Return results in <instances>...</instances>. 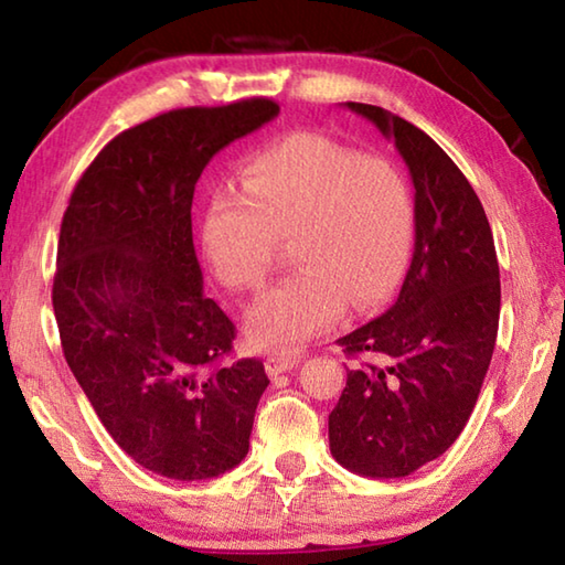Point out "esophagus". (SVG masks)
<instances>
[{"label":"esophagus","instance_id":"1","mask_svg":"<svg viewBox=\"0 0 565 565\" xmlns=\"http://www.w3.org/2000/svg\"><path fill=\"white\" fill-rule=\"evenodd\" d=\"M299 361H301V356H296V353L274 351V353H269V359H266V369H269L271 376H279V374H286V371H291Z\"/></svg>","mask_w":565,"mask_h":565}]
</instances>
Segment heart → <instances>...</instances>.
<instances>
[{
    "label": "heart",
    "instance_id": "obj_1",
    "mask_svg": "<svg viewBox=\"0 0 565 565\" xmlns=\"http://www.w3.org/2000/svg\"><path fill=\"white\" fill-rule=\"evenodd\" d=\"M416 242L408 179L319 134H291L256 151L236 189L216 191L202 244L216 279L259 291L289 244L299 266L246 313L256 347L291 349L349 309L384 306L404 281Z\"/></svg>",
    "mask_w": 565,
    "mask_h": 565
}]
</instances>
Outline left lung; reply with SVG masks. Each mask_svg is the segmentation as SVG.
<instances>
[{"label": "left lung", "mask_w": 565, "mask_h": 565, "mask_svg": "<svg viewBox=\"0 0 565 565\" xmlns=\"http://www.w3.org/2000/svg\"><path fill=\"white\" fill-rule=\"evenodd\" d=\"M347 107L404 157L416 244L398 301L339 339L361 363L329 414V446L353 473L401 478L448 451L481 394L499 333V259L483 206L451 157L396 114Z\"/></svg>", "instance_id": "8db88e82"}]
</instances>
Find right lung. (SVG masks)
<instances>
[{
	"mask_svg": "<svg viewBox=\"0 0 565 565\" xmlns=\"http://www.w3.org/2000/svg\"><path fill=\"white\" fill-rule=\"evenodd\" d=\"M276 114L271 99H242L137 124L99 151L62 218L64 359L114 441L177 481L244 461L269 386L259 359L226 361L236 327L204 296L191 202L209 159Z\"/></svg>",
	"mask_w": 565,
	"mask_h": 565,
	"instance_id": "1",
	"label": "right lung"
}]
</instances>
